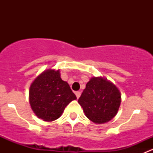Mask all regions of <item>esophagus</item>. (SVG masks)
<instances>
[{"mask_svg":"<svg viewBox=\"0 0 153 153\" xmlns=\"http://www.w3.org/2000/svg\"><path fill=\"white\" fill-rule=\"evenodd\" d=\"M75 95H76L77 98H79V97L81 96V92H75Z\"/></svg>","mask_w":153,"mask_h":153,"instance_id":"obj_1","label":"esophagus"}]
</instances>
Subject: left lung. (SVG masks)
Instances as JSON below:
<instances>
[{
	"label": "left lung",
	"mask_w": 153,
	"mask_h": 153,
	"mask_svg": "<svg viewBox=\"0 0 153 153\" xmlns=\"http://www.w3.org/2000/svg\"><path fill=\"white\" fill-rule=\"evenodd\" d=\"M121 101V93L115 85L104 78L94 77L86 84L78 104L90 121L104 124L115 116Z\"/></svg>",
	"instance_id": "left-lung-1"
}]
</instances>
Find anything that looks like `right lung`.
Listing matches in <instances>:
<instances>
[{
  "label": "right lung",
  "instance_id": "1",
  "mask_svg": "<svg viewBox=\"0 0 153 153\" xmlns=\"http://www.w3.org/2000/svg\"><path fill=\"white\" fill-rule=\"evenodd\" d=\"M29 103L38 118L52 121L61 117L64 109L77 99L59 70L47 69L40 74L29 88Z\"/></svg>",
  "mask_w": 153,
  "mask_h": 153
}]
</instances>
